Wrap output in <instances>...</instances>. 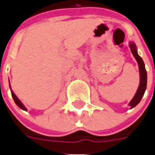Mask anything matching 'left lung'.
<instances>
[{
	"label": "left lung",
	"mask_w": 155,
	"mask_h": 155,
	"mask_svg": "<svg viewBox=\"0 0 155 155\" xmlns=\"http://www.w3.org/2000/svg\"><path fill=\"white\" fill-rule=\"evenodd\" d=\"M130 48L131 50V52L133 54V56L136 59L137 62L139 64V73H140V83H139V88L137 90L135 95H134V98L131 99V101L130 102L129 105L130 107L133 108L136 106L137 104H139V102L141 101V99L143 98L144 93H145L146 88H147V71L145 68V64L143 62V59L139 56V54L137 52L136 46L134 43H130Z\"/></svg>",
	"instance_id": "8db88e82"
}]
</instances>
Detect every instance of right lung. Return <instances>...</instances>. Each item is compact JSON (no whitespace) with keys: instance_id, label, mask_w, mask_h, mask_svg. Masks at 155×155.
Masks as SVG:
<instances>
[{"instance_id":"1","label":"right lung","mask_w":155,"mask_h":155,"mask_svg":"<svg viewBox=\"0 0 155 155\" xmlns=\"http://www.w3.org/2000/svg\"><path fill=\"white\" fill-rule=\"evenodd\" d=\"M9 85H10V84H9ZM11 93H12V98H13V99H14V102L16 103V105H17V106H18L20 108H21L22 110H27V109L25 107V106H24L23 104H22V103H21V102L19 100V99L16 97V95H15L14 93L12 92V91H11Z\"/></svg>"}]
</instances>
